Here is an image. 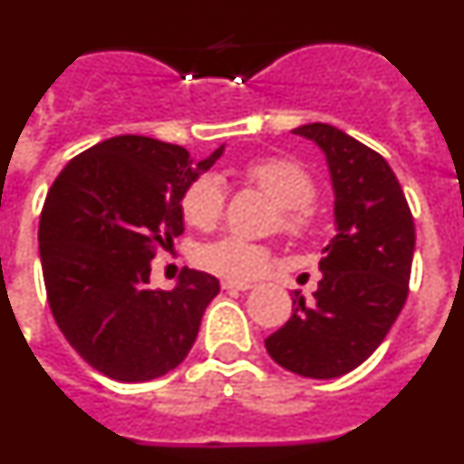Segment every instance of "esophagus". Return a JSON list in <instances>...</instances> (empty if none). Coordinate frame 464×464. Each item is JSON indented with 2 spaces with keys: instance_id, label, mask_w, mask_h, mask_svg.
Masks as SVG:
<instances>
[{
  "instance_id": "34e87169",
  "label": "esophagus",
  "mask_w": 464,
  "mask_h": 464,
  "mask_svg": "<svg viewBox=\"0 0 464 464\" xmlns=\"http://www.w3.org/2000/svg\"><path fill=\"white\" fill-rule=\"evenodd\" d=\"M253 283H246V281H229L225 278L223 281V290H251Z\"/></svg>"
}]
</instances>
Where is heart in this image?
<instances>
[{"mask_svg":"<svg viewBox=\"0 0 464 464\" xmlns=\"http://www.w3.org/2000/svg\"><path fill=\"white\" fill-rule=\"evenodd\" d=\"M244 176L260 188L276 207H281V225L290 235H306L314 227V179L304 167L285 158H257L244 167ZM225 208L223 183L213 174L197 176L181 199L183 218L197 229H211ZM197 265L229 281H248L269 267L272 256L262 244L239 237H223L199 246Z\"/></svg>","mask_w":464,"mask_h":464,"instance_id":"obj_1","label":"heart"}]
</instances>
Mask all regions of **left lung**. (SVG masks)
<instances>
[{
    "label": "left lung",
    "instance_id": "left-lung-1",
    "mask_svg": "<svg viewBox=\"0 0 464 464\" xmlns=\"http://www.w3.org/2000/svg\"><path fill=\"white\" fill-rule=\"evenodd\" d=\"M293 134L325 155L334 237L323 248L314 299L295 290L293 315L265 346L283 370L337 379L370 358L397 321L407 302L416 229L397 176L376 150L325 122Z\"/></svg>",
    "mask_w": 464,
    "mask_h": 464
}]
</instances>
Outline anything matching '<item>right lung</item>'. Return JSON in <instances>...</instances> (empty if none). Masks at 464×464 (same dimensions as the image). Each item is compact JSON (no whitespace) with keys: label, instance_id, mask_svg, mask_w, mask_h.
<instances>
[{"label":"right lung","instance_id":"obj_1","mask_svg":"<svg viewBox=\"0 0 464 464\" xmlns=\"http://www.w3.org/2000/svg\"><path fill=\"white\" fill-rule=\"evenodd\" d=\"M223 150L192 162L183 146L122 134L76 155L48 190V304L73 351L109 379H158L190 353L218 278L186 269L171 290H150V262L183 232V192Z\"/></svg>","mask_w":464,"mask_h":464}]
</instances>
